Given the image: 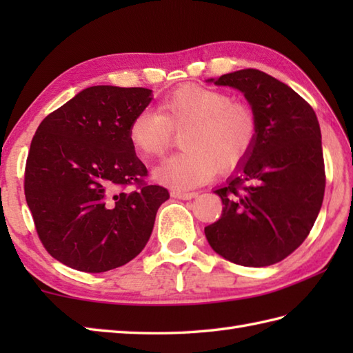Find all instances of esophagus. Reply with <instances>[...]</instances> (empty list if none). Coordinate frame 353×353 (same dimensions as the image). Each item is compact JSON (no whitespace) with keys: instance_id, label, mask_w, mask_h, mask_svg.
Segmentation results:
<instances>
[{"instance_id":"1","label":"esophagus","mask_w":353,"mask_h":353,"mask_svg":"<svg viewBox=\"0 0 353 353\" xmlns=\"http://www.w3.org/2000/svg\"><path fill=\"white\" fill-rule=\"evenodd\" d=\"M171 196L176 197V199H181V200H191L194 197H197L199 194L194 192V191L192 192H190V191H172Z\"/></svg>"}]
</instances>
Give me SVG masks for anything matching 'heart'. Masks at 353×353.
<instances>
[{"instance_id":"obj_1","label":"heart","mask_w":353,"mask_h":353,"mask_svg":"<svg viewBox=\"0 0 353 353\" xmlns=\"http://www.w3.org/2000/svg\"><path fill=\"white\" fill-rule=\"evenodd\" d=\"M185 132L183 153L154 170L157 182L176 190L205 183L216 171H229L250 156L258 141L254 109L230 94L199 85H183L165 95L157 112L142 110L129 125V141L142 159L163 156L174 132Z\"/></svg>"}]
</instances>
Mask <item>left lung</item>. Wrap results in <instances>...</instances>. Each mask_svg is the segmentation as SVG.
<instances>
[{
	"label": "left lung",
	"mask_w": 353,
	"mask_h": 353,
	"mask_svg": "<svg viewBox=\"0 0 353 353\" xmlns=\"http://www.w3.org/2000/svg\"><path fill=\"white\" fill-rule=\"evenodd\" d=\"M241 91L258 115V141L226 185L219 221L205 228L212 249L244 267L285 259L310 235L325 196V161L316 112L259 70L212 80Z\"/></svg>",
	"instance_id": "8db88e82"
}]
</instances>
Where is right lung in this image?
I'll return each instance as SVG.
<instances>
[{"instance_id": "obj_1", "label": "right lung", "mask_w": 353, "mask_h": 353, "mask_svg": "<svg viewBox=\"0 0 353 353\" xmlns=\"http://www.w3.org/2000/svg\"><path fill=\"white\" fill-rule=\"evenodd\" d=\"M152 101L145 88L91 86L37 127L24 191L41 243L79 272L121 267L144 249L170 192L145 182L129 141L133 117Z\"/></svg>"}]
</instances>
